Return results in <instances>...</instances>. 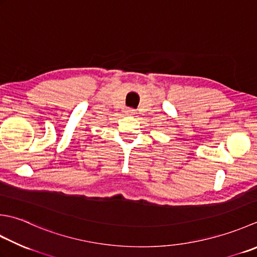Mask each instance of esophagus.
Segmentation results:
<instances>
[{"instance_id": "1", "label": "esophagus", "mask_w": 257, "mask_h": 257, "mask_svg": "<svg viewBox=\"0 0 257 257\" xmlns=\"http://www.w3.org/2000/svg\"><path fill=\"white\" fill-rule=\"evenodd\" d=\"M127 113H128V114H134V113H135V110H134V109H128V110H127Z\"/></svg>"}]
</instances>
